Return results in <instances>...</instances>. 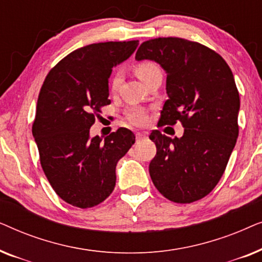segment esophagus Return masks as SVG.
Returning a JSON list of instances; mask_svg holds the SVG:
<instances>
[{"label": "esophagus", "instance_id": "obj_1", "mask_svg": "<svg viewBox=\"0 0 262 262\" xmlns=\"http://www.w3.org/2000/svg\"><path fill=\"white\" fill-rule=\"evenodd\" d=\"M145 137H146V134H143V132H137V134H136V141L137 142L142 141V139Z\"/></svg>", "mask_w": 262, "mask_h": 262}]
</instances>
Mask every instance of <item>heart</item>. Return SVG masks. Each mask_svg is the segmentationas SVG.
Segmentation results:
<instances>
[{"instance_id": "b5f03b06", "label": "heart", "mask_w": 262, "mask_h": 262, "mask_svg": "<svg viewBox=\"0 0 262 262\" xmlns=\"http://www.w3.org/2000/svg\"><path fill=\"white\" fill-rule=\"evenodd\" d=\"M134 70L139 80L144 82V83L152 76V75L161 73L160 67L157 66L155 62H152V60H142V62L136 63L134 67ZM120 83H121V75L116 74L112 78V82H111V85H112L113 91H116V89L119 88ZM127 118L134 124L142 125L144 124L146 120V112L142 108H132L128 111Z\"/></svg>"}]
</instances>
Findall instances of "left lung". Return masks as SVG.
I'll use <instances>...</instances> for the list:
<instances>
[{"label":"left lung","instance_id":"8db88e82","mask_svg":"<svg viewBox=\"0 0 262 262\" xmlns=\"http://www.w3.org/2000/svg\"><path fill=\"white\" fill-rule=\"evenodd\" d=\"M136 59L159 63L167 74L168 100L160 124L181 121L182 137L154 130L156 155L149 173L161 194L174 203L204 198L223 175L238 136L239 95L227 62L206 46L182 38L144 41Z\"/></svg>","mask_w":262,"mask_h":262}]
</instances>
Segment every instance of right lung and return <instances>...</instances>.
Segmentation results:
<instances>
[{"instance_id":"add662e5","label":"right lung","mask_w":262,"mask_h":262,"mask_svg":"<svg viewBox=\"0 0 262 262\" xmlns=\"http://www.w3.org/2000/svg\"><path fill=\"white\" fill-rule=\"evenodd\" d=\"M138 40L107 41L77 49L50 70L40 89L32 126L42 170L55 192L70 205L88 209L116 186L118 161L135 135L118 128L102 139L89 130L110 105L112 68L126 60Z\"/></svg>"}]
</instances>
